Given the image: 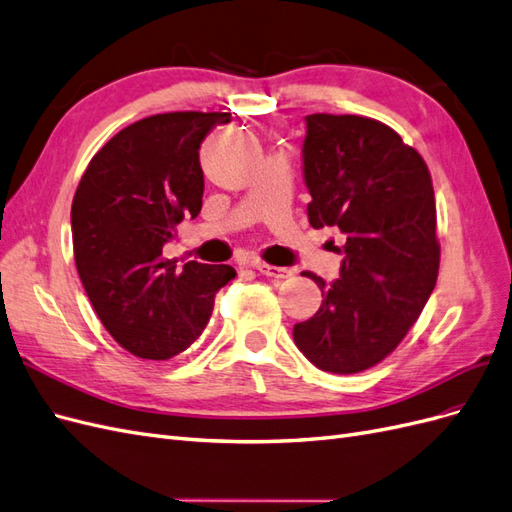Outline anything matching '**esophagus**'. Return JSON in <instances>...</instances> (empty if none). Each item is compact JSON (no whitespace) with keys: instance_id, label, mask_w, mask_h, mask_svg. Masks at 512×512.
<instances>
[{"instance_id":"34e87169","label":"esophagus","mask_w":512,"mask_h":512,"mask_svg":"<svg viewBox=\"0 0 512 512\" xmlns=\"http://www.w3.org/2000/svg\"><path fill=\"white\" fill-rule=\"evenodd\" d=\"M254 269L262 275L267 277H273V280H286V277L292 275L290 269L286 267H273V265H267V262H254Z\"/></svg>"}]
</instances>
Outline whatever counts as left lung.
Segmentation results:
<instances>
[{
    "label": "left lung",
    "instance_id": "obj_1",
    "mask_svg": "<svg viewBox=\"0 0 512 512\" xmlns=\"http://www.w3.org/2000/svg\"><path fill=\"white\" fill-rule=\"evenodd\" d=\"M305 128L309 224L337 228L346 243L339 280L301 273L324 299L292 337L318 369L359 374L397 348L436 288V198L423 158L384 123L316 113Z\"/></svg>",
    "mask_w": 512,
    "mask_h": 512
}]
</instances>
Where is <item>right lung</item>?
<instances>
[{
    "mask_svg": "<svg viewBox=\"0 0 512 512\" xmlns=\"http://www.w3.org/2000/svg\"><path fill=\"white\" fill-rule=\"evenodd\" d=\"M230 113H164L132 123L94 158L72 200L76 271L106 331L149 361H166L205 331L215 292L235 269L190 260L177 271L162 247L203 207L198 149Z\"/></svg>",
    "mask_w": 512,
    "mask_h": 512,
    "instance_id": "right-lung-1",
    "label": "right lung"
}]
</instances>
